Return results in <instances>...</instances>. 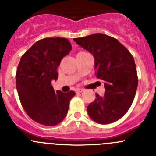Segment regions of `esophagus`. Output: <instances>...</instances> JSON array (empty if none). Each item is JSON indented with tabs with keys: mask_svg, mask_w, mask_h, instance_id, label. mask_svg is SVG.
I'll return each mask as SVG.
<instances>
[{
	"mask_svg": "<svg viewBox=\"0 0 156 156\" xmlns=\"http://www.w3.org/2000/svg\"><path fill=\"white\" fill-rule=\"evenodd\" d=\"M83 90H84L83 89H80H80H77L76 92H77V93H81V92H83Z\"/></svg>",
	"mask_w": 156,
	"mask_h": 156,
	"instance_id": "obj_1",
	"label": "esophagus"
}]
</instances>
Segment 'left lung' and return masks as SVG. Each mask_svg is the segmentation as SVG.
I'll use <instances>...</instances> for the list:
<instances>
[{"mask_svg":"<svg viewBox=\"0 0 156 156\" xmlns=\"http://www.w3.org/2000/svg\"><path fill=\"white\" fill-rule=\"evenodd\" d=\"M73 40L94 55L95 76L105 88L103 96L96 94L95 100L88 105V115L100 124L115 122L129 110L137 91L138 78L133 56L118 40L105 34Z\"/></svg>","mask_w":156,"mask_h":156,"instance_id":"left-lung-1","label":"left lung"}]
</instances>
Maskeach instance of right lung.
Instances as JSON below:
<instances>
[{"label":"right lung","mask_w":156,"mask_h":156,"mask_svg":"<svg viewBox=\"0 0 156 156\" xmlns=\"http://www.w3.org/2000/svg\"><path fill=\"white\" fill-rule=\"evenodd\" d=\"M69 40L61 37L37 41L22 56L16 71V88L19 100L27 115L44 126H55L68 112L70 90L55 91L51 80H56L58 66L71 51Z\"/></svg>","instance_id":"obj_1"}]
</instances>
